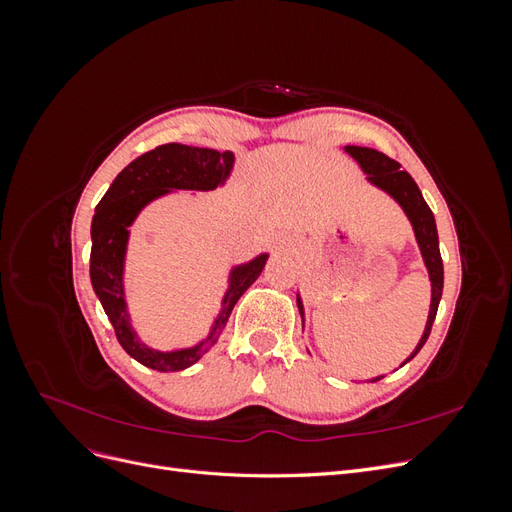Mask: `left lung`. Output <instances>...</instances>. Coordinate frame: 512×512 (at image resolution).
Masks as SVG:
<instances>
[{
  "label": "left lung",
  "instance_id": "1",
  "mask_svg": "<svg viewBox=\"0 0 512 512\" xmlns=\"http://www.w3.org/2000/svg\"><path fill=\"white\" fill-rule=\"evenodd\" d=\"M344 151L356 164L361 166L367 183H371L374 188L382 190L384 194H389L395 200V203L401 207V211L406 213V218H408V222L412 224V230H414V239H416L418 250H421L427 275H429L431 303H429L425 331H423L421 339H418L416 348L410 352L408 359L399 365V367H404L406 363H410L414 359L418 350L425 346L427 337L431 333V324H433V320H436V314H438L440 299H442L444 267H442V256H440L436 218H433V213H431L429 205L425 203L421 190H418L416 181L406 173V170H401L399 162L391 160L389 156H384L382 151L369 149V147L346 145ZM297 305H299V314H301L303 324H305V307H303V299H301L299 292H297ZM382 378L384 376H376V378H369L367 382H378Z\"/></svg>",
  "mask_w": 512,
  "mask_h": 512
}]
</instances>
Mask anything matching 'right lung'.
I'll list each match as a JSON object with an SVG mask.
<instances>
[{
    "label": "right lung",
    "instance_id": "obj_1",
    "mask_svg": "<svg viewBox=\"0 0 512 512\" xmlns=\"http://www.w3.org/2000/svg\"><path fill=\"white\" fill-rule=\"evenodd\" d=\"M235 168V153L190 147L179 143L160 145L130 162L111 183L96 207L91 220V256L89 275L96 297L104 314L111 320L121 348L134 361L156 371H179L194 365L200 356L209 352L218 342L232 307L241 294L250 288L265 269L269 254L232 265L226 277V290L220 301V312L215 314L209 333L192 346L158 350L143 342L134 329L128 290H126V260L132 235V224L153 200L168 194L211 192L224 188Z\"/></svg>",
    "mask_w": 512,
    "mask_h": 512
}]
</instances>
